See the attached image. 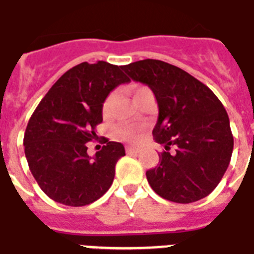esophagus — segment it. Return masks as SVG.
Instances as JSON below:
<instances>
[{
  "instance_id": "obj_1",
  "label": "esophagus",
  "mask_w": 254,
  "mask_h": 254,
  "mask_svg": "<svg viewBox=\"0 0 254 254\" xmlns=\"http://www.w3.org/2000/svg\"><path fill=\"white\" fill-rule=\"evenodd\" d=\"M127 154H137V152H139V148H137V147H127Z\"/></svg>"
}]
</instances>
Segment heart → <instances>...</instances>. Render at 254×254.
Here are the masks:
<instances>
[{
    "instance_id": "b5f03b06",
    "label": "heart",
    "mask_w": 254,
    "mask_h": 254,
    "mask_svg": "<svg viewBox=\"0 0 254 254\" xmlns=\"http://www.w3.org/2000/svg\"><path fill=\"white\" fill-rule=\"evenodd\" d=\"M107 107H108V100H107L106 104H104V109H107ZM142 134H143V131H142V129H139V127H121L120 129H119V135H120L123 139H125V141H138V139H141Z\"/></svg>"
}]
</instances>
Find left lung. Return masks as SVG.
Wrapping results in <instances>:
<instances>
[{"label": "left lung", "mask_w": 254, "mask_h": 254, "mask_svg": "<svg viewBox=\"0 0 254 254\" xmlns=\"http://www.w3.org/2000/svg\"><path fill=\"white\" fill-rule=\"evenodd\" d=\"M121 69L151 88L158 102L152 135L166 151L160 152L159 164L146 172L152 190L177 203L205 198L222 180L234 150L223 104L207 86L164 61L142 60Z\"/></svg>", "instance_id": "8db88e82"}]
</instances>
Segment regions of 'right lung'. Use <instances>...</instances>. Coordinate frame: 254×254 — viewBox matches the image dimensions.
Returning <instances> with one entry per match:
<instances>
[{"instance_id": "obj_1", "label": "right lung", "mask_w": 254, "mask_h": 254, "mask_svg": "<svg viewBox=\"0 0 254 254\" xmlns=\"http://www.w3.org/2000/svg\"><path fill=\"white\" fill-rule=\"evenodd\" d=\"M129 78L106 61L82 63L61 75L41 99L24 133V154L32 176L49 198L66 206L99 199L113 183L120 142H109L94 156L86 143L96 137L103 103Z\"/></svg>"}]
</instances>
